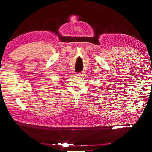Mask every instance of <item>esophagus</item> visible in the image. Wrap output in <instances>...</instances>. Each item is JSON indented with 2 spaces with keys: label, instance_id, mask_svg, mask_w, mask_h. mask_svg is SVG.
Masks as SVG:
<instances>
[{
  "label": "esophagus",
  "instance_id": "34e87169",
  "mask_svg": "<svg viewBox=\"0 0 152 152\" xmlns=\"http://www.w3.org/2000/svg\"><path fill=\"white\" fill-rule=\"evenodd\" d=\"M84 72H80V73H77L76 74V76H79V77H83L84 76Z\"/></svg>",
  "mask_w": 152,
  "mask_h": 152
}]
</instances>
